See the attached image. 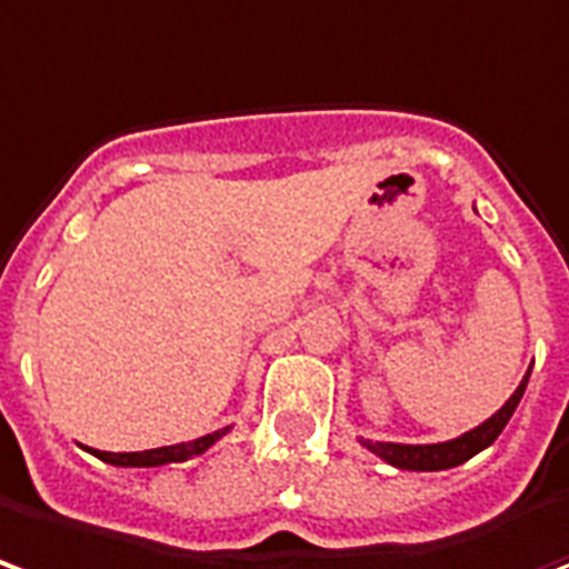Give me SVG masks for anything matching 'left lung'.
<instances>
[{
  "label": "left lung",
  "mask_w": 569,
  "mask_h": 569,
  "mask_svg": "<svg viewBox=\"0 0 569 569\" xmlns=\"http://www.w3.org/2000/svg\"><path fill=\"white\" fill-rule=\"evenodd\" d=\"M528 376L521 379V385L516 388V393L503 403V409H497L495 416L488 418L485 425L472 427L470 433H463L458 439H449V442H433V446H403V442H372V439H360L372 455H379L381 460H388L391 467H400V470H449V467H458L463 460H470L472 455H479L482 449H488L500 430L506 427V421L516 412L518 400L525 397V388H528Z\"/></svg>",
  "instance_id": "obj_1"
}]
</instances>
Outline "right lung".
Instances as JSON below:
<instances>
[{
  "label": "right lung",
  "mask_w": 569,
  "mask_h": 569,
  "mask_svg": "<svg viewBox=\"0 0 569 569\" xmlns=\"http://www.w3.org/2000/svg\"><path fill=\"white\" fill-rule=\"evenodd\" d=\"M230 427L223 430H214V433H206V437L193 439V442H181V446H163V449L151 451H93L99 460L106 463H114V467H163V463H176V460H188L193 455H202L206 449H211L218 439L227 433Z\"/></svg>",
  "instance_id": "obj_1"
}]
</instances>
